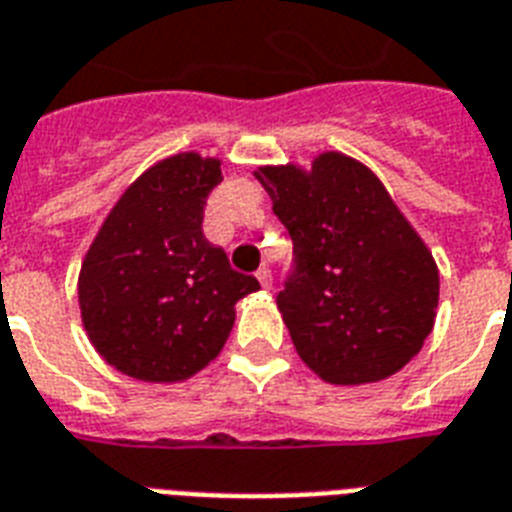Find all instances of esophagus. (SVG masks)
<instances>
[{"label": "esophagus", "mask_w": 512, "mask_h": 512, "mask_svg": "<svg viewBox=\"0 0 512 512\" xmlns=\"http://www.w3.org/2000/svg\"><path fill=\"white\" fill-rule=\"evenodd\" d=\"M256 277H259L261 288H272V272H269V267H261Z\"/></svg>", "instance_id": "1"}]
</instances>
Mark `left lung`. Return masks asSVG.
Wrapping results in <instances>:
<instances>
[{
    "label": "left lung",
    "instance_id": "1",
    "mask_svg": "<svg viewBox=\"0 0 512 512\" xmlns=\"http://www.w3.org/2000/svg\"><path fill=\"white\" fill-rule=\"evenodd\" d=\"M256 179L293 240L277 306L298 357L335 386L402 370L433 330L439 269L380 179L343 153Z\"/></svg>",
    "mask_w": 512,
    "mask_h": 512
}]
</instances>
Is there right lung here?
<instances>
[{
  "label": "right lung",
  "instance_id": "1",
  "mask_svg": "<svg viewBox=\"0 0 512 512\" xmlns=\"http://www.w3.org/2000/svg\"><path fill=\"white\" fill-rule=\"evenodd\" d=\"M222 161L171 155L121 195L79 275L81 322L118 372L147 383L195 375L222 351L235 304L259 280L230 267L203 235Z\"/></svg>",
  "mask_w": 512,
  "mask_h": 512
}]
</instances>
